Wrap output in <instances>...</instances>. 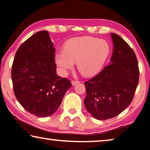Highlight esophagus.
Returning <instances> with one entry per match:
<instances>
[{
    "instance_id": "esophagus-1",
    "label": "esophagus",
    "mask_w": 150,
    "mask_h": 150,
    "mask_svg": "<svg viewBox=\"0 0 150 150\" xmlns=\"http://www.w3.org/2000/svg\"><path fill=\"white\" fill-rule=\"evenodd\" d=\"M71 83H72L73 85H75L78 84V83H79V81H77V80H73L71 81Z\"/></svg>"
}]
</instances>
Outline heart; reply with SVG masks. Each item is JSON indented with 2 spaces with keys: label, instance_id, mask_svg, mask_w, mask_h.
I'll return each instance as SVG.
<instances>
[{
  "label": "heart",
  "instance_id": "obj_1",
  "mask_svg": "<svg viewBox=\"0 0 150 150\" xmlns=\"http://www.w3.org/2000/svg\"><path fill=\"white\" fill-rule=\"evenodd\" d=\"M109 53L110 46L105 40L89 36L75 38L66 43L63 51L55 54V59L64 74L77 62L78 70L90 76L102 69Z\"/></svg>",
  "mask_w": 150,
  "mask_h": 150
}]
</instances>
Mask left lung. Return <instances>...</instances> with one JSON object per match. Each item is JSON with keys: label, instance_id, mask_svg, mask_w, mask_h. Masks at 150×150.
I'll use <instances>...</instances> for the list:
<instances>
[{"label": "left lung", "instance_id": "left-lung-1", "mask_svg": "<svg viewBox=\"0 0 150 150\" xmlns=\"http://www.w3.org/2000/svg\"><path fill=\"white\" fill-rule=\"evenodd\" d=\"M114 44L109 65L85 82L87 111L97 120L114 118L130 105L139 82L138 60L133 50L118 35L110 33Z\"/></svg>", "mask_w": 150, "mask_h": 150}]
</instances>
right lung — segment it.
I'll use <instances>...</instances> for the list:
<instances>
[{"mask_svg":"<svg viewBox=\"0 0 150 150\" xmlns=\"http://www.w3.org/2000/svg\"><path fill=\"white\" fill-rule=\"evenodd\" d=\"M55 51L47 31L35 33L18 49L11 77L16 99L38 117L54 114L62 103L70 81L56 74Z\"/></svg>","mask_w":150,"mask_h":150,"instance_id":"add662e5","label":"right lung"}]
</instances>
